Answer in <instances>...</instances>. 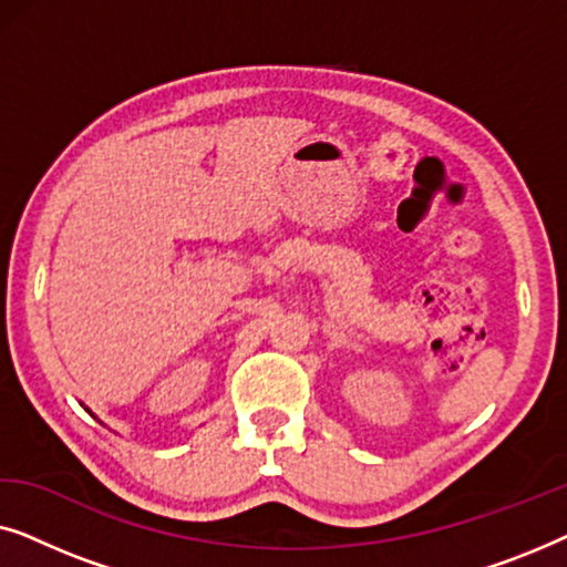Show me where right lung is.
<instances>
[{"label": "right lung", "mask_w": 567, "mask_h": 567, "mask_svg": "<svg viewBox=\"0 0 567 567\" xmlns=\"http://www.w3.org/2000/svg\"><path fill=\"white\" fill-rule=\"evenodd\" d=\"M84 410H87V408H84Z\"/></svg>", "instance_id": "1"}]
</instances>
